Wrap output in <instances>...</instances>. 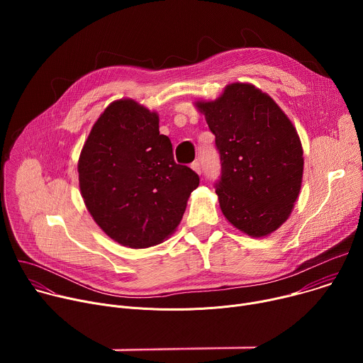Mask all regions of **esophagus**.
I'll return each mask as SVG.
<instances>
[{
	"mask_svg": "<svg viewBox=\"0 0 363 363\" xmlns=\"http://www.w3.org/2000/svg\"><path fill=\"white\" fill-rule=\"evenodd\" d=\"M191 169L199 175V174H201V165H199V162H198V161H194V162L191 164Z\"/></svg>",
	"mask_w": 363,
	"mask_h": 363,
	"instance_id": "34e87169",
	"label": "esophagus"
}]
</instances>
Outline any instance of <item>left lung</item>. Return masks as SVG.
Returning <instances> with one entry per match:
<instances>
[{
    "mask_svg": "<svg viewBox=\"0 0 363 363\" xmlns=\"http://www.w3.org/2000/svg\"><path fill=\"white\" fill-rule=\"evenodd\" d=\"M221 158L220 208L250 237H266L290 217L303 178V147L277 103L251 83L227 84L216 100L194 103Z\"/></svg>",
    "mask_w": 363,
    "mask_h": 363,
    "instance_id": "left-lung-1",
    "label": "left lung"
}]
</instances>
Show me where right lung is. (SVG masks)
I'll list each match as a JSON object with an SVG mask.
<instances>
[{
	"label": "right lung",
	"mask_w": 363,
	"mask_h": 363,
	"mask_svg": "<svg viewBox=\"0 0 363 363\" xmlns=\"http://www.w3.org/2000/svg\"><path fill=\"white\" fill-rule=\"evenodd\" d=\"M79 186L94 223L130 248L165 241L179 225L198 175L174 161L160 116L133 99L112 101L80 152Z\"/></svg>",
	"instance_id": "1"
}]
</instances>
